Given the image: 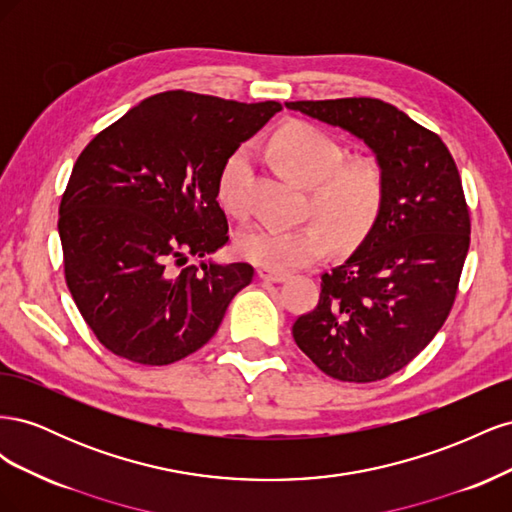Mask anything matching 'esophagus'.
Wrapping results in <instances>:
<instances>
[{
	"instance_id": "esophagus-1",
	"label": "esophagus",
	"mask_w": 512,
	"mask_h": 512,
	"mask_svg": "<svg viewBox=\"0 0 512 512\" xmlns=\"http://www.w3.org/2000/svg\"><path fill=\"white\" fill-rule=\"evenodd\" d=\"M258 277H260V280H265V282L280 284V282H286V280H288V273L275 271V269H269V267H260V269H258Z\"/></svg>"
}]
</instances>
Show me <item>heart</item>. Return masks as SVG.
Wrapping results in <instances>:
<instances>
[{"label":"heart","mask_w":512,"mask_h":512,"mask_svg":"<svg viewBox=\"0 0 512 512\" xmlns=\"http://www.w3.org/2000/svg\"><path fill=\"white\" fill-rule=\"evenodd\" d=\"M269 156L286 175L307 183L314 213L337 241H352L376 222L386 196V173L374 156L342 158V147L320 128L288 121L269 138ZM250 151L239 147L224 160L215 183L220 205L230 215L245 209V181ZM329 247L320 222L260 224L237 235L241 258L275 271H292L316 262Z\"/></svg>","instance_id":"1"}]
</instances>
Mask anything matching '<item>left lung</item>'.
<instances>
[{
    "mask_svg": "<svg viewBox=\"0 0 512 512\" xmlns=\"http://www.w3.org/2000/svg\"><path fill=\"white\" fill-rule=\"evenodd\" d=\"M376 153L386 196L363 243L322 273L320 299L292 324L324 374L376 382L404 369L451 314L470 247V211L438 134L376 98L286 102Z\"/></svg>",
    "mask_w": 512,
    "mask_h": 512,
    "instance_id": "left-lung-1",
    "label": "left lung"
}]
</instances>
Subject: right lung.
Masks as SVG:
<instances>
[{"mask_svg":"<svg viewBox=\"0 0 512 512\" xmlns=\"http://www.w3.org/2000/svg\"><path fill=\"white\" fill-rule=\"evenodd\" d=\"M282 111L192 91L151 96L94 136L59 205L72 299L98 342L141 365H170L203 348L247 262L188 265L228 243L215 183L224 160Z\"/></svg>","mask_w":512,"mask_h":512,"instance_id":"obj_1","label":"right lung"}]
</instances>
